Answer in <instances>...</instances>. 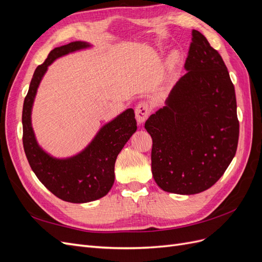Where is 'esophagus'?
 I'll use <instances>...</instances> for the list:
<instances>
[{
	"instance_id": "1",
	"label": "esophagus",
	"mask_w": 262,
	"mask_h": 262,
	"mask_svg": "<svg viewBox=\"0 0 262 262\" xmlns=\"http://www.w3.org/2000/svg\"><path fill=\"white\" fill-rule=\"evenodd\" d=\"M149 106L146 104V102H140V104L136 108V118L138 122L141 124L143 123L146 119L148 118L149 115Z\"/></svg>"
}]
</instances>
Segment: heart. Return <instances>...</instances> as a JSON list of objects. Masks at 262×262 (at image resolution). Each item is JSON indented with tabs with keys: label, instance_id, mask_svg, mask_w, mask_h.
<instances>
[{
	"label": "heart",
	"instance_id": "b5f03b06",
	"mask_svg": "<svg viewBox=\"0 0 262 262\" xmlns=\"http://www.w3.org/2000/svg\"><path fill=\"white\" fill-rule=\"evenodd\" d=\"M179 59H180V54L177 50H172L170 52V54L168 55V60H167V63H168V67L169 69H172L173 67H175L177 63L179 62Z\"/></svg>",
	"mask_w": 262,
	"mask_h": 262
}]
</instances>
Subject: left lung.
Wrapping results in <instances>:
<instances>
[{
  "instance_id": "8db88e82",
  "label": "left lung",
  "mask_w": 262,
  "mask_h": 262,
  "mask_svg": "<svg viewBox=\"0 0 262 262\" xmlns=\"http://www.w3.org/2000/svg\"><path fill=\"white\" fill-rule=\"evenodd\" d=\"M191 36L187 73L145 122L153 140L154 180L177 194L200 193L215 184L233 161L239 136L225 63L200 31Z\"/></svg>"
}]
</instances>
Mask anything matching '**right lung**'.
I'll use <instances>...</instances> for the list:
<instances>
[{"mask_svg":"<svg viewBox=\"0 0 262 262\" xmlns=\"http://www.w3.org/2000/svg\"><path fill=\"white\" fill-rule=\"evenodd\" d=\"M92 47L86 41H73L50 51L48 58L35 70L23 106V144L30 167L49 191L71 203L95 201L109 192L115 182L117 156L138 129L134 110L129 108L102 125L86 147L75 155L54 157L38 143L31 112L48 67L59 58Z\"/></svg>","mask_w":262,"mask_h":262,"instance_id":"obj_1","label":"right lung"}]
</instances>
